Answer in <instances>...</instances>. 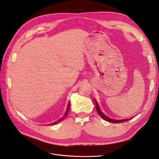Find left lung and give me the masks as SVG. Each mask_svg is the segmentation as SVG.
I'll return each instance as SVG.
<instances>
[{
	"mask_svg": "<svg viewBox=\"0 0 159 159\" xmlns=\"http://www.w3.org/2000/svg\"><path fill=\"white\" fill-rule=\"evenodd\" d=\"M95 103H96V108L97 112H98V114H99V116L102 117V118L103 119V120H106V121H109V122H111V123H115V124H117V123H118V124H119V123H123V122L129 120V119H125V120H117L111 119V118H110V117H107L106 116H105V115L103 114V112H102V111L100 110V107H99V106H98V102H97V101L96 100V99H95ZM130 119H131V118H130Z\"/></svg>",
	"mask_w": 159,
	"mask_h": 159,
	"instance_id": "left-lung-1",
	"label": "left lung"
}]
</instances>
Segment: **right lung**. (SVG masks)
I'll return each mask as SVG.
<instances>
[{
    "label": "right lung",
    "instance_id": "add662e5",
    "mask_svg": "<svg viewBox=\"0 0 159 159\" xmlns=\"http://www.w3.org/2000/svg\"><path fill=\"white\" fill-rule=\"evenodd\" d=\"M69 106H70V104H68V106H67V110H66V112H65V115H64V116L63 117H61V119H59L58 121H55V122H54V123H52V124H57V123H59V122H60V121H63V120H64V118L65 117L67 116V114H68V112H69Z\"/></svg>",
    "mask_w": 159,
    "mask_h": 159
}]
</instances>
